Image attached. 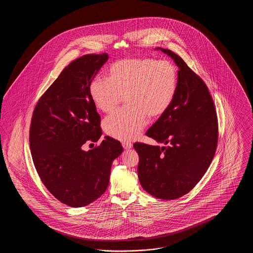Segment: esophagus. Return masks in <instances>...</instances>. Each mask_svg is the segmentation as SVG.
Returning <instances> with one entry per match:
<instances>
[{"label":"esophagus","mask_w":253,"mask_h":253,"mask_svg":"<svg viewBox=\"0 0 253 253\" xmlns=\"http://www.w3.org/2000/svg\"><path fill=\"white\" fill-rule=\"evenodd\" d=\"M122 146H123L124 150H130V149H132V144L129 143V142H123Z\"/></svg>","instance_id":"34e87169"}]
</instances>
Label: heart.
<instances>
[{"mask_svg":"<svg viewBox=\"0 0 253 253\" xmlns=\"http://www.w3.org/2000/svg\"><path fill=\"white\" fill-rule=\"evenodd\" d=\"M108 80L95 77L89 92L96 108L112 113L125 98L123 109L108 117L103 129L111 137L131 141L139 136L148 120L161 118L170 107L178 88L176 67L167 60L126 59L109 67Z\"/></svg>","mask_w":253,"mask_h":253,"instance_id":"b5f03b06","label":"heart"}]
</instances>
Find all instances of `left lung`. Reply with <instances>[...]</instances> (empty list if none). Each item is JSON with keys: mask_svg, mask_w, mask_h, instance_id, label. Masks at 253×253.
Returning <instances> with one entry per match:
<instances>
[{"mask_svg": "<svg viewBox=\"0 0 253 253\" xmlns=\"http://www.w3.org/2000/svg\"><path fill=\"white\" fill-rule=\"evenodd\" d=\"M178 66L172 104L146 134L164 146L134 143L138 179L147 193L163 200L179 198L201 180L216 151L218 124L213 100L203 80L178 55L157 47Z\"/></svg>", "mask_w": 253, "mask_h": 253, "instance_id": "8db88e82", "label": "left lung"}]
</instances>
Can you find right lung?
Wrapping results in <instances>:
<instances>
[{
  "mask_svg": "<svg viewBox=\"0 0 253 253\" xmlns=\"http://www.w3.org/2000/svg\"><path fill=\"white\" fill-rule=\"evenodd\" d=\"M108 54H89L72 61L42 96L34 110L29 144L38 174L63 204L80 208L106 191L121 142L105 136L98 147L83 150L101 134L100 117L89 85Z\"/></svg>",
  "mask_w": 253,
  "mask_h": 253,
  "instance_id": "1",
  "label": "right lung"
}]
</instances>
